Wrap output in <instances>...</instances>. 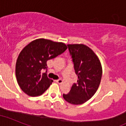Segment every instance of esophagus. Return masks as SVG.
Listing matches in <instances>:
<instances>
[{
  "label": "esophagus",
  "mask_w": 126,
  "mask_h": 126,
  "mask_svg": "<svg viewBox=\"0 0 126 126\" xmlns=\"http://www.w3.org/2000/svg\"><path fill=\"white\" fill-rule=\"evenodd\" d=\"M56 82L58 83H59V84H61V83H63V80L62 79H58V80H56Z\"/></svg>",
  "instance_id": "34e87169"
}]
</instances>
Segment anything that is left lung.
I'll return each mask as SVG.
<instances>
[{
    "label": "left lung",
    "instance_id": "1",
    "mask_svg": "<svg viewBox=\"0 0 126 126\" xmlns=\"http://www.w3.org/2000/svg\"><path fill=\"white\" fill-rule=\"evenodd\" d=\"M67 46L78 79L68 94H63V97L72 104H82L97 92L102 78V66L97 55L86 45L68 44Z\"/></svg>",
    "mask_w": 126,
    "mask_h": 126
}]
</instances>
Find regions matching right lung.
Segmentation results:
<instances>
[{
    "label": "right lung",
    "instance_id": "obj_1",
    "mask_svg": "<svg viewBox=\"0 0 126 126\" xmlns=\"http://www.w3.org/2000/svg\"><path fill=\"white\" fill-rule=\"evenodd\" d=\"M66 48V45L62 42L40 38L22 49L16 62L15 74L18 84L25 94L36 97L47 90L53 80L41 71L47 69L48 60L64 52Z\"/></svg>",
    "mask_w": 126,
    "mask_h": 126
}]
</instances>
